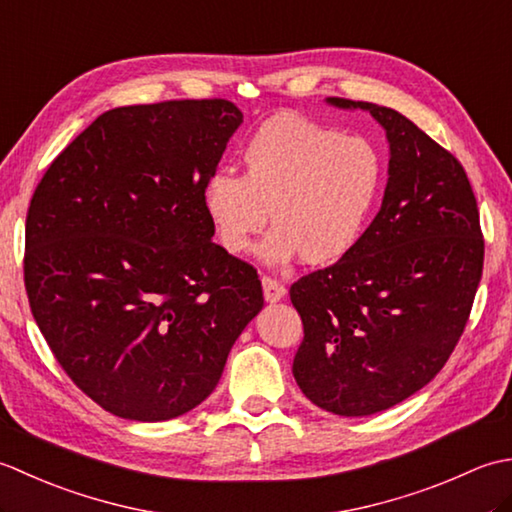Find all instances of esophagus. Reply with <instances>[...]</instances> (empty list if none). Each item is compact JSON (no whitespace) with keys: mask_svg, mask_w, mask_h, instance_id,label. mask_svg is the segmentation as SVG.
I'll return each instance as SVG.
<instances>
[{"mask_svg":"<svg viewBox=\"0 0 512 512\" xmlns=\"http://www.w3.org/2000/svg\"><path fill=\"white\" fill-rule=\"evenodd\" d=\"M262 288H264V299L268 303H277L286 297V286L279 284L277 279H270V277H264L262 279Z\"/></svg>","mask_w":512,"mask_h":512,"instance_id":"obj_1","label":"esophagus"}]
</instances>
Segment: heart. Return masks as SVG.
<instances>
[{
  "mask_svg": "<svg viewBox=\"0 0 512 512\" xmlns=\"http://www.w3.org/2000/svg\"><path fill=\"white\" fill-rule=\"evenodd\" d=\"M244 176L215 171L202 191L204 213L228 255L257 248L268 266L301 257L332 266L363 242L385 189V158L372 140L343 136L299 116L270 118L242 151Z\"/></svg>",
  "mask_w": 512,
  "mask_h": 512,
  "instance_id": "1",
  "label": "heart"
}]
</instances>
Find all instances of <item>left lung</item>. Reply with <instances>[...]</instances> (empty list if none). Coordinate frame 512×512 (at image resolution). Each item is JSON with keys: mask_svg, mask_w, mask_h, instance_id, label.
Returning a JSON list of instances; mask_svg holds the SVG:
<instances>
[{"mask_svg": "<svg viewBox=\"0 0 512 512\" xmlns=\"http://www.w3.org/2000/svg\"><path fill=\"white\" fill-rule=\"evenodd\" d=\"M325 103L369 112L389 143L383 204L363 242L290 288L303 321L299 389L356 418L416 394L449 361L480 286L484 239L471 182L447 149L391 107Z\"/></svg>", "mask_w": 512, "mask_h": 512, "instance_id": "8db88e82", "label": "left lung"}]
</instances>
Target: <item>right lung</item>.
I'll return each instance as SVG.
<instances>
[{
    "label": "right lung",
    "mask_w": 512,
    "mask_h": 512,
    "mask_svg": "<svg viewBox=\"0 0 512 512\" xmlns=\"http://www.w3.org/2000/svg\"><path fill=\"white\" fill-rule=\"evenodd\" d=\"M242 121L222 99L116 107L32 195V317L74 385L118 418L162 422L198 407L264 308L255 268L211 242L202 204Z\"/></svg>",
    "instance_id": "1"
}]
</instances>
